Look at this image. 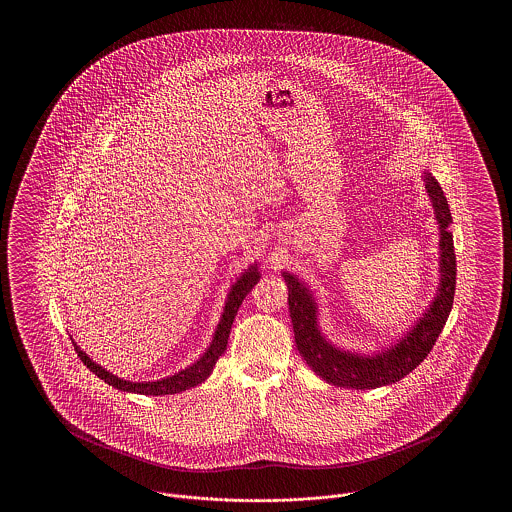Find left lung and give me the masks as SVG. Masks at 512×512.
I'll use <instances>...</instances> for the list:
<instances>
[{
    "mask_svg": "<svg viewBox=\"0 0 512 512\" xmlns=\"http://www.w3.org/2000/svg\"><path fill=\"white\" fill-rule=\"evenodd\" d=\"M424 182L439 224L441 280L438 295L434 297L430 309L405 334V338L391 345L390 349L372 357L355 355L349 351H341L330 341L324 340L318 330L317 303L313 295L293 274L282 272L290 290L288 303L297 351L307 361V365L317 372V376L328 384L355 390H374L399 382L428 357L447 322L457 286V257L453 234L449 232L451 213L438 180L430 172H424Z\"/></svg>",
    "mask_w": 512,
    "mask_h": 512,
    "instance_id": "obj_1",
    "label": "left lung"
}]
</instances>
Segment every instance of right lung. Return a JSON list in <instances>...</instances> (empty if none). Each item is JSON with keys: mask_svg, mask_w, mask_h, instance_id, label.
I'll return each instance as SVG.
<instances>
[{"mask_svg": "<svg viewBox=\"0 0 512 512\" xmlns=\"http://www.w3.org/2000/svg\"><path fill=\"white\" fill-rule=\"evenodd\" d=\"M261 272L257 265H251L247 268L238 282L232 286V290L228 293L226 305H224V313L220 317L217 332L213 336V341L209 345V349L201 355L199 361H195L194 365L176 372L174 376L157 380V382H130V380H122L119 376L107 372L103 366L96 365L76 343L74 349L80 357V361L88 366L98 378H101L105 384L117 388L121 391H130V393H142V395H172V393H180V391L190 390L194 386H199L201 382H205L209 378V374L213 372V366L219 361L220 355L226 351L228 345V338H230V328L232 322L238 315V309L245 299V295L253 290V286L259 282Z\"/></svg>", "mask_w": 512, "mask_h": 512, "instance_id": "right-lung-1", "label": "right lung"}]
</instances>
